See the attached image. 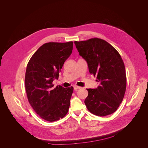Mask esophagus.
Here are the masks:
<instances>
[{
  "instance_id": "esophagus-1",
  "label": "esophagus",
  "mask_w": 148,
  "mask_h": 148,
  "mask_svg": "<svg viewBox=\"0 0 148 148\" xmlns=\"http://www.w3.org/2000/svg\"><path fill=\"white\" fill-rule=\"evenodd\" d=\"M73 88H74V90L77 91V90H78V89H80V88H81V87L78 86H73Z\"/></svg>"
}]
</instances>
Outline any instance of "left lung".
<instances>
[{
	"label": "left lung",
	"instance_id": "obj_1",
	"mask_svg": "<svg viewBox=\"0 0 148 148\" xmlns=\"http://www.w3.org/2000/svg\"><path fill=\"white\" fill-rule=\"evenodd\" d=\"M79 54L87 62L90 74L100 85L87 89L84 101L88 110L97 116H106L117 110L126 91L127 77L123 61L118 51L99 38L75 41Z\"/></svg>",
	"mask_w": 148,
	"mask_h": 148
}]
</instances>
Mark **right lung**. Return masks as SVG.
I'll return each mask as SVG.
<instances>
[{"instance_id": "1", "label": "right lung", "mask_w": 148, "mask_h": 148, "mask_svg": "<svg viewBox=\"0 0 148 148\" xmlns=\"http://www.w3.org/2000/svg\"><path fill=\"white\" fill-rule=\"evenodd\" d=\"M73 42H47L36 52L26 67L25 84L31 106L48 122L64 118L68 113L72 86L53 87L65 61L71 55Z\"/></svg>"}]
</instances>
